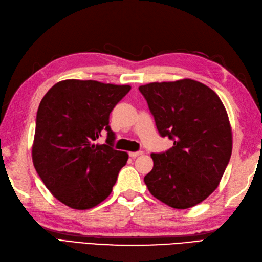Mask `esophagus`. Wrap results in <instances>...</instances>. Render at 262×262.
<instances>
[{"label":"esophagus","mask_w":262,"mask_h":262,"mask_svg":"<svg viewBox=\"0 0 262 262\" xmlns=\"http://www.w3.org/2000/svg\"><path fill=\"white\" fill-rule=\"evenodd\" d=\"M140 155H143V151H132V152H129V156L132 157V158H136V157H138V156H140Z\"/></svg>","instance_id":"34e87169"}]
</instances>
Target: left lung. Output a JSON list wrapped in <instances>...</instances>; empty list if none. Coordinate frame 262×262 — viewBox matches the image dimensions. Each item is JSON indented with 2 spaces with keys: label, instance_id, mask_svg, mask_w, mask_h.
<instances>
[{
  "label": "left lung",
  "instance_id": "obj_1",
  "mask_svg": "<svg viewBox=\"0 0 262 262\" xmlns=\"http://www.w3.org/2000/svg\"><path fill=\"white\" fill-rule=\"evenodd\" d=\"M158 133L173 142L152 152L144 180L154 197L177 209L198 205L217 188L229 164L232 134L225 106L197 80L150 83L139 87Z\"/></svg>",
  "mask_w": 262,
  "mask_h": 262
}]
</instances>
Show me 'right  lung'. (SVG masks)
<instances>
[{"instance_id":"1","label":"right lung","mask_w":262,"mask_h":262,"mask_svg":"<svg viewBox=\"0 0 262 262\" xmlns=\"http://www.w3.org/2000/svg\"><path fill=\"white\" fill-rule=\"evenodd\" d=\"M129 85L66 79L45 94L36 114L33 164L52 195L73 209H90L111 195L128 155L113 148L110 114ZM106 131V143L95 144Z\"/></svg>"}]
</instances>
